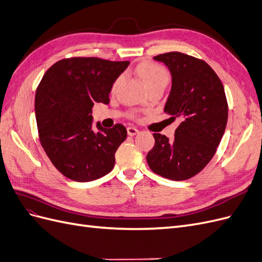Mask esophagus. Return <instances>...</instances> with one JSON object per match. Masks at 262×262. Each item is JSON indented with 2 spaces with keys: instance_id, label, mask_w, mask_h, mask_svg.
Listing matches in <instances>:
<instances>
[{
  "instance_id": "1",
  "label": "esophagus",
  "mask_w": 262,
  "mask_h": 262,
  "mask_svg": "<svg viewBox=\"0 0 262 262\" xmlns=\"http://www.w3.org/2000/svg\"><path fill=\"white\" fill-rule=\"evenodd\" d=\"M126 131H128V134L130 137H134L136 134L139 133V130L137 128H134V126H128V128H126Z\"/></svg>"
}]
</instances>
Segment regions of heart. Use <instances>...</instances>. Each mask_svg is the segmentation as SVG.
<instances>
[{
    "label": "heart",
    "mask_w": 262,
    "mask_h": 262,
    "mask_svg": "<svg viewBox=\"0 0 262 262\" xmlns=\"http://www.w3.org/2000/svg\"><path fill=\"white\" fill-rule=\"evenodd\" d=\"M139 74L142 78V81L146 85V87L154 84L168 83L167 71L160 64H156V63L153 62H146L144 64H142L139 68Z\"/></svg>",
    "instance_id": "heart-1"
}]
</instances>
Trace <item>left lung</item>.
<instances>
[{
    "instance_id": "left-lung-1",
    "label": "left lung",
    "mask_w": 262,
    "mask_h": 262,
    "mask_svg": "<svg viewBox=\"0 0 262 262\" xmlns=\"http://www.w3.org/2000/svg\"><path fill=\"white\" fill-rule=\"evenodd\" d=\"M171 75V89L164 112L179 119L175 139L154 133L155 145L146 161L157 175L186 180L212 160L223 137L228 107L223 84L207 62L185 53L158 54Z\"/></svg>"
}]
</instances>
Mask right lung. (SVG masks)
Returning a JSON list of instances; mask_svg holds the SVG:
<instances>
[{"label": "right lung", "mask_w": 262, "mask_h": 262, "mask_svg": "<svg viewBox=\"0 0 262 262\" xmlns=\"http://www.w3.org/2000/svg\"><path fill=\"white\" fill-rule=\"evenodd\" d=\"M129 61L71 58L47 71L36 91L35 113L39 139L47 156L62 175L78 182L98 179L115 166V154L126 138L116 124L93 130L95 102L109 104L113 85Z\"/></svg>", "instance_id": "add662e5"}]
</instances>
